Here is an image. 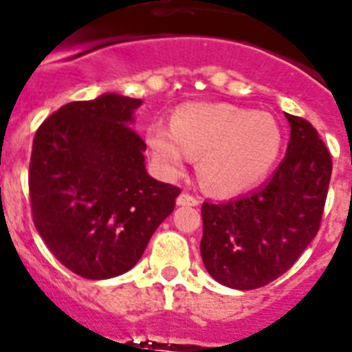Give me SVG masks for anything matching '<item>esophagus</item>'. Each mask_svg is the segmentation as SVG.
<instances>
[{
    "label": "esophagus",
    "instance_id": "34e87169",
    "mask_svg": "<svg viewBox=\"0 0 352 352\" xmlns=\"http://www.w3.org/2000/svg\"><path fill=\"white\" fill-rule=\"evenodd\" d=\"M176 204L178 206H199V199L193 197V195H190V193L183 192V193H179L178 199H176Z\"/></svg>",
    "mask_w": 352,
    "mask_h": 352
}]
</instances>
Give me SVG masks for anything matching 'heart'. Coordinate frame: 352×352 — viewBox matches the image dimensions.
<instances>
[{"mask_svg":"<svg viewBox=\"0 0 352 352\" xmlns=\"http://www.w3.org/2000/svg\"><path fill=\"white\" fill-rule=\"evenodd\" d=\"M146 141L155 162L166 174L182 173L190 155L201 157L202 185L212 193L234 195L269 176L281 151L283 136L269 113L195 102L176 109L170 127L151 125Z\"/></svg>","mask_w":352,"mask_h":352,"instance_id":"heart-1","label":"heart"}]
</instances>
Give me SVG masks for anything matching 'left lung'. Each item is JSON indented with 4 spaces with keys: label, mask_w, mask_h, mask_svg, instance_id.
<instances>
[{
    "label": "left lung",
    "mask_w": 352,
    "mask_h": 352,
    "mask_svg": "<svg viewBox=\"0 0 352 352\" xmlns=\"http://www.w3.org/2000/svg\"><path fill=\"white\" fill-rule=\"evenodd\" d=\"M292 127L272 178L243 197L202 204L201 254L212 279L234 289L269 285L289 270L319 230L331 157L307 120Z\"/></svg>",
    "instance_id": "8db88e82"
}]
</instances>
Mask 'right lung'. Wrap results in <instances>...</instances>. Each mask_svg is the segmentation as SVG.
<instances>
[{"label":"right lung","mask_w":352,"mask_h":352,"mask_svg":"<svg viewBox=\"0 0 352 352\" xmlns=\"http://www.w3.org/2000/svg\"><path fill=\"white\" fill-rule=\"evenodd\" d=\"M141 102L120 94L69 102L34 134V227L52 254L85 279L136 265L182 192L146 173V144L131 127Z\"/></svg>","instance_id":"right-lung-1"}]
</instances>
